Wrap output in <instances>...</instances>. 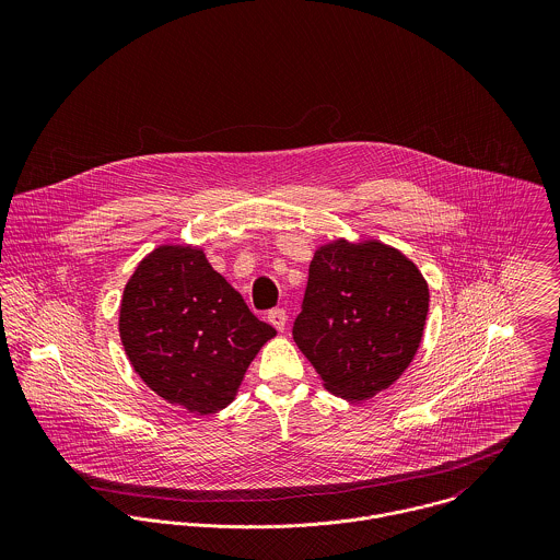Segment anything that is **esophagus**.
Here are the masks:
<instances>
[{
	"mask_svg": "<svg viewBox=\"0 0 560 560\" xmlns=\"http://www.w3.org/2000/svg\"><path fill=\"white\" fill-rule=\"evenodd\" d=\"M267 320H269L278 331H282V329L287 327V313H284L282 308H273V311L267 313Z\"/></svg>",
	"mask_w": 560,
	"mask_h": 560,
	"instance_id": "34e87169",
	"label": "esophagus"
}]
</instances>
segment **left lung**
Returning a JSON list of instances; mask_svg holds the SVG:
<instances>
[{
    "mask_svg": "<svg viewBox=\"0 0 560 560\" xmlns=\"http://www.w3.org/2000/svg\"><path fill=\"white\" fill-rule=\"evenodd\" d=\"M429 313V284L382 241L334 240L315 249L293 338L325 390L366 400L411 364Z\"/></svg>",
    "mask_w": 560,
    "mask_h": 560,
    "instance_id": "8db88e82",
    "label": "left lung"
}]
</instances>
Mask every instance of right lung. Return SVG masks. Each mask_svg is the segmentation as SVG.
<instances>
[{
    "mask_svg": "<svg viewBox=\"0 0 560 560\" xmlns=\"http://www.w3.org/2000/svg\"><path fill=\"white\" fill-rule=\"evenodd\" d=\"M118 331L140 380L198 416L237 397L260 347L276 336L198 245L163 243L129 278Z\"/></svg>",
    "mask_w": 560,
    "mask_h": 560,
    "instance_id": "obj_1",
    "label": "right lung"
}]
</instances>
